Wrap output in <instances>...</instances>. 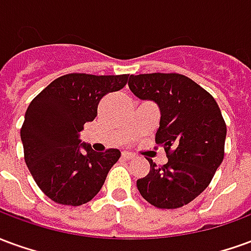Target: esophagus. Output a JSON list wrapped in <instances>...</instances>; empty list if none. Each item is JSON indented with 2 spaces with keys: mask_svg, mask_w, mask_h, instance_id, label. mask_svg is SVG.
Listing matches in <instances>:
<instances>
[{
  "mask_svg": "<svg viewBox=\"0 0 251 251\" xmlns=\"http://www.w3.org/2000/svg\"><path fill=\"white\" fill-rule=\"evenodd\" d=\"M122 157L126 158V160H131V158L136 157V154H133L131 152H127V151H124L122 152Z\"/></svg>",
  "mask_w": 251,
  "mask_h": 251,
  "instance_id": "esophagus-1",
  "label": "esophagus"
}]
</instances>
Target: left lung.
<instances>
[{
    "label": "left lung",
    "mask_w": 251,
    "mask_h": 251,
    "mask_svg": "<svg viewBox=\"0 0 251 251\" xmlns=\"http://www.w3.org/2000/svg\"><path fill=\"white\" fill-rule=\"evenodd\" d=\"M129 88L137 98L160 107L156 142L168 163L157 167L151 158L149 174L137 180L148 203L174 210L188 204L204 191L225 157L226 124L216 100L181 74L130 75Z\"/></svg>",
    "instance_id": "1"
}]
</instances>
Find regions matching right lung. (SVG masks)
I'll list each match as a JSON object with an SVG mask.
<instances>
[{
	"instance_id": "1",
	"label": "right lung",
	"mask_w": 251,
	"mask_h": 251,
	"mask_svg": "<svg viewBox=\"0 0 251 251\" xmlns=\"http://www.w3.org/2000/svg\"><path fill=\"white\" fill-rule=\"evenodd\" d=\"M127 79L126 74H67L50 83L28 106L21 127L25 163L36 184L55 203L90 201L121 157L118 149L94 152L80 144L79 133L97 117L100 99L125 87Z\"/></svg>"
}]
</instances>
